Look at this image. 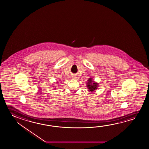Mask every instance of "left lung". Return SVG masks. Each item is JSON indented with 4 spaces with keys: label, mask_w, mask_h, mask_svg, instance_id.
<instances>
[{
    "label": "left lung",
    "mask_w": 149,
    "mask_h": 149,
    "mask_svg": "<svg viewBox=\"0 0 149 149\" xmlns=\"http://www.w3.org/2000/svg\"><path fill=\"white\" fill-rule=\"evenodd\" d=\"M88 82L86 83V87L88 88V91L90 92H95V90H97L98 86V83L93 80L92 78H90L88 80Z\"/></svg>",
    "instance_id": "left-lung-1"
}]
</instances>
